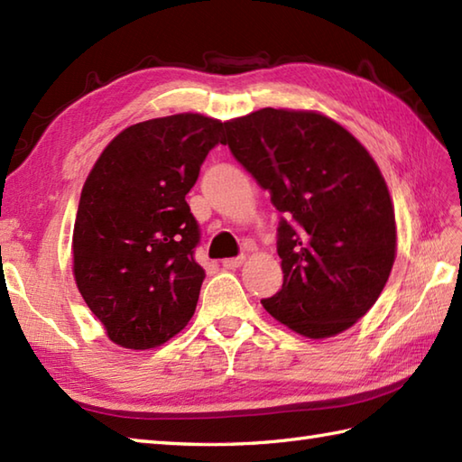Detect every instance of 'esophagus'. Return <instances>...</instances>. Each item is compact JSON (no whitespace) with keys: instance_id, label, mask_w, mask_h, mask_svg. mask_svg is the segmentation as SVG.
Returning <instances> with one entry per match:
<instances>
[{"instance_id":"esophagus-1","label":"esophagus","mask_w":462,"mask_h":462,"mask_svg":"<svg viewBox=\"0 0 462 462\" xmlns=\"http://www.w3.org/2000/svg\"><path fill=\"white\" fill-rule=\"evenodd\" d=\"M244 262H246V256L226 258V260H222V266H224V268H228V270H236V268H240V266H242Z\"/></svg>"}]
</instances>
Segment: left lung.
I'll return each mask as SVG.
<instances>
[{"instance_id":"left-lung-1","label":"left lung","mask_w":462,"mask_h":462,"mask_svg":"<svg viewBox=\"0 0 462 462\" xmlns=\"http://www.w3.org/2000/svg\"><path fill=\"white\" fill-rule=\"evenodd\" d=\"M224 144L283 214V283L262 306L310 339L349 329L381 296L397 256L395 208L377 162L318 111L238 116L226 123Z\"/></svg>"}]
</instances>
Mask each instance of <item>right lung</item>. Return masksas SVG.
<instances>
[{
	"mask_svg": "<svg viewBox=\"0 0 462 462\" xmlns=\"http://www.w3.org/2000/svg\"><path fill=\"white\" fill-rule=\"evenodd\" d=\"M226 123L180 113L126 126L83 184L73 228V276L106 337L152 349L190 321L204 270L186 194L222 143Z\"/></svg>",
	"mask_w": 462,
	"mask_h": 462,
	"instance_id": "1",
	"label": "right lung"
}]
</instances>
